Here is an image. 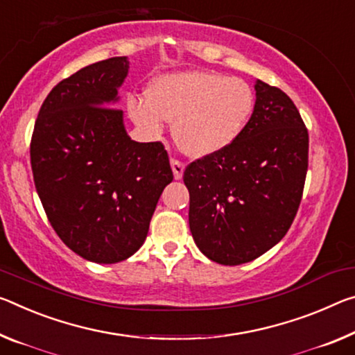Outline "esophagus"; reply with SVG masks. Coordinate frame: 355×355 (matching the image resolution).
<instances>
[{"label":"esophagus","instance_id":"obj_1","mask_svg":"<svg viewBox=\"0 0 355 355\" xmlns=\"http://www.w3.org/2000/svg\"><path fill=\"white\" fill-rule=\"evenodd\" d=\"M171 167H172V172H173V178L180 180L183 177V172H184L183 162H180L177 159H171Z\"/></svg>","mask_w":355,"mask_h":355}]
</instances>
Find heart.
<instances>
[{
	"mask_svg": "<svg viewBox=\"0 0 355 355\" xmlns=\"http://www.w3.org/2000/svg\"><path fill=\"white\" fill-rule=\"evenodd\" d=\"M250 83L213 71L171 72L155 78L148 98L131 96L128 114L140 131L157 137L173 122V137L183 153L207 157L237 140L254 110Z\"/></svg>",
	"mask_w": 355,
	"mask_h": 355,
	"instance_id": "obj_1",
	"label": "heart"
}]
</instances>
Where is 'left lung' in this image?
Here are the masks:
<instances>
[{
	"label": "left lung",
	"instance_id": "obj_1",
	"mask_svg": "<svg viewBox=\"0 0 355 355\" xmlns=\"http://www.w3.org/2000/svg\"><path fill=\"white\" fill-rule=\"evenodd\" d=\"M241 136L184 171L189 229L213 262L240 266L273 248L299 210L308 168V131L291 98L256 80Z\"/></svg>",
	"mask_w": 355,
	"mask_h": 355
}]
</instances>
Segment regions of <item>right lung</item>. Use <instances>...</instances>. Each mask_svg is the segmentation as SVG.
I'll return each mask as SVG.
<instances>
[{
    "label": "right lung",
    "instance_id": "add662e5",
    "mask_svg": "<svg viewBox=\"0 0 355 355\" xmlns=\"http://www.w3.org/2000/svg\"><path fill=\"white\" fill-rule=\"evenodd\" d=\"M128 56L82 67L53 87L39 110L31 168L58 237L83 259L116 263L147 239L162 191L173 180L159 142L128 136L118 89Z\"/></svg>",
    "mask_w": 355,
    "mask_h": 355
}]
</instances>
